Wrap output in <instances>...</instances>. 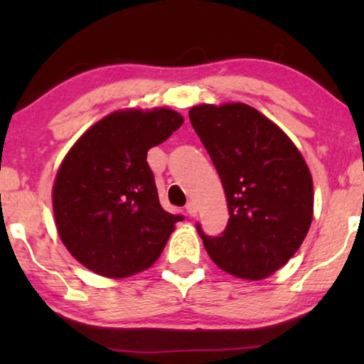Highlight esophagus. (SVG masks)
Listing matches in <instances>:
<instances>
[{
    "instance_id": "1",
    "label": "esophagus",
    "mask_w": 364,
    "mask_h": 364,
    "mask_svg": "<svg viewBox=\"0 0 364 364\" xmlns=\"http://www.w3.org/2000/svg\"><path fill=\"white\" fill-rule=\"evenodd\" d=\"M186 210L191 217H197V205L193 202H188L186 205Z\"/></svg>"
}]
</instances>
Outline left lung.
I'll return each mask as SVG.
<instances>
[{"mask_svg": "<svg viewBox=\"0 0 364 364\" xmlns=\"http://www.w3.org/2000/svg\"><path fill=\"white\" fill-rule=\"evenodd\" d=\"M228 203L218 237L197 232L213 263L243 280H262L295 255L310 230L313 181L290 137L242 102L200 104L188 111Z\"/></svg>", "mask_w": 364, "mask_h": 364, "instance_id": "8db88e82", "label": "left lung"}]
</instances>
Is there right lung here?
Returning <instances> with one entry per match:
<instances>
[{
    "instance_id": "add662e5",
    "label": "right lung",
    "mask_w": 364,
    "mask_h": 364,
    "mask_svg": "<svg viewBox=\"0 0 364 364\" xmlns=\"http://www.w3.org/2000/svg\"><path fill=\"white\" fill-rule=\"evenodd\" d=\"M172 109H127L79 137L59 167L53 210L59 237L97 275L131 277L161 257L182 215L159 202L147 151L182 126Z\"/></svg>"
}]
</instances>
